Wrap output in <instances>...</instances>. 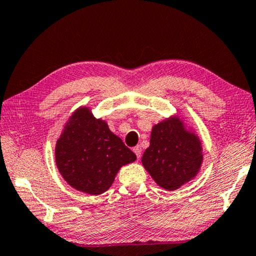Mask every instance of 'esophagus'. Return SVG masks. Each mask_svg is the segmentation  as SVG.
Segmentation results:
<instances>
[{"label": "esophagus", "mask_w": 256, "mask_h": 256, "mask_svg": "<svg viewBox=\"0 0 256 256\" xmlns=\"http://www.w3.org/2000/svg\"><path fill=\"white\" fill-rule=\"evenodd\" d=\"M132 152H135V155H136V156H138V158H141V152H142V149H141L140 146H136V147L132 148Z\"/></svg>", "instance_id": "1"}]
</instances>
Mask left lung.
<instances>
[{"mask_svg":"<svg viewBox=\"0 0 256 256\" xmlns=\"http://www.w3.org/2000/svg\"><path fill=\"white\" fill-rule=\"evenodd\" d=\"M202 160L198 136L187 130L184 122L172 116L152 127L150 144L141 161L154 181L172 192L196 176Z\"/></svg>","mask_w":256,"mask_h":256,"instance_id":"left-lung-1","label":"left lung"}]
</instances>
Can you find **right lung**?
I'll use <instances>...</instances> for the list:
<instances>
[{
    "label": "right lung",
    "mask_w": 256,
    "mask_h": 256,
    "mask_svg": "<svg viewBox=\"0 0 256 256\" xmlns=\"http://www.w3.org/2000/svg\"><path fill=\"white\" fill-rule=\"evenodd\" d=\"M136 155L107 122L94 118L90 109L72 112L55 147V161L62 178L76 190L100 195L108 190L122 166Z\"/></svg>",
    "instance_id": "obj_1"
}]
</instances>
